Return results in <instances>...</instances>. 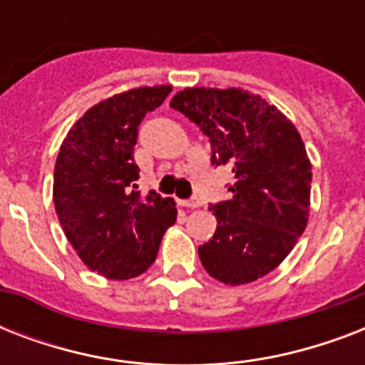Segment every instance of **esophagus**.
I'll return each mask as SVG.
<instances>
[{"instance_id": "34e87169", "label": "esophagus", "mask_w": 365, "mask_h": 365, "mask_svg": "<svg viewBox=\"0 0 365 365\" xmlns=\"http://www.w3.org/2000/svg\"><path fill=\"white\" fill-rule=\"evenodd\" d=\"M180 205L185 206V208H200L202 206V202H200L199 199H189V200H178Z\"/></svg>"}]
</instances>
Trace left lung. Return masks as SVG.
I'll use <instances>...</instances> for the list:
<instances>
[{
  "mask_svg": "<svg viewBox=\"0 0 365 365\" xmlns=\"http://www.w3.org/2000/svg\"><path fill=\"white\" fill-rule=\"evenodd\" d=\"M170 106L200 126L212 165H229L233 199L210 206L216 233L199 246L202 267L227 286L274 271L309 222L312 165L299 130L259 94L239 87L183 88Z\"/></svg>",
  "mask_w": 365,
  "mask_h": 365,
  "instance_id": "8db88e82",
  "label": "left lung"
}]
</instances>
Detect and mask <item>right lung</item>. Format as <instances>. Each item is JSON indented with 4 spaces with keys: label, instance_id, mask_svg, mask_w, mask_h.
<instances>
[{
    "label": "right lung",
    "instance_id": "right-lung-1",
    "mask_svg": "<svg viewBox=\"0 0 365 365\" xmlns=\"http://www.w3.org/2000/svg\"><path fill=\"white\" fill-rule=\"evenodd\" d=\"M170 93L172 85H155L113 94L88 108L60 145L53 183L58 222L83 263L111 280L148 271L176 223L174 199L134 191L138 126Z\"/></svg>",
    "mask_w": 365,
    "mask_h": 365
}]
</instances>
